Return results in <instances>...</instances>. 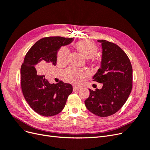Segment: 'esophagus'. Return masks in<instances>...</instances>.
I'll return each mask as SVG.
<instances>
[{"label":"esophagus","mask_w":150,"mask_h":150,"mask_svg":"<svg viewBox=\"0 0 150 150\" xmlns=\"http://www.w3.org/2000/svg\"><path fill=\"white\" fill-rule=\"evenodd\" d=\"M81 87H79V86H73V90L74 91H76V90H78L79 89H80Z\"/></svg>","instance_id":"esophagus-1"}]
</instances>
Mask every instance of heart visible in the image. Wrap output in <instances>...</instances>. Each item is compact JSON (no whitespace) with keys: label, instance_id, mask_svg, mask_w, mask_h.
Segmentation results:
<instances>
[{"label":"heart","instance_id":"obj_1","mask_svg":"<svg viewBox=\"0 0 150 150\" xmlns=\"http://www.w3.org/2000/svg\"><path fill=\"white\" fill-rule=\"evenodd\" d=\"M74 47L86 59H91L96 56L98 48L91 40H83L76 42ZM69 51L66 47H62L57 52V62L58 65L64 66L67 64ZM64 78L69 82L75 84H81L88 78V71L83 69H79L74 67H69L62 72Z\"/></svg>","mask_w":150,"mask_h":150}]
</instances>
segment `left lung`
Segmentation results:
<instances>
[{
  "mask_svg": "<svg viewBox=\"0 0 150 150\" xmlns=\"http://www.w3.org/2000/svg\"><path fill=\"white\" fill-rule=\"evenodd\" d=\"M98 42L103 50L101 67L93 78L103 87L94 91L89 89L84 103L95 115L107 117L118 111L128 99L132 89L133 69L128 56L117 45L106 40Z\"/></svg>",
  "mask_w": 150,
  "mask_h": 150,
  "instance_id": "left-lung-1",
  "label": "left lung"
}]
</instances>
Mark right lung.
Instances as JSON below:
<instances>
[{
  "instance_id": "right-lung-1",
  "label": "right lung",
  "mask_w": 150,
  "mask_h": 150,
  "mask_svg": "<svg viewBox=\"0 0 150 150\" xmlns=\"http://www.w3.org/2000/svg\"><path fill=\"white\" fill-rule=\"evenodd\" d=\"M73 38L48 37L39 40L26 54L21 68V88L26 101L33 110L43 116L59 114L72 92L71 84L60 81L49 83L42 74L57 63L61 46L71 44Z\"/></svg>"
}]
</instances>
